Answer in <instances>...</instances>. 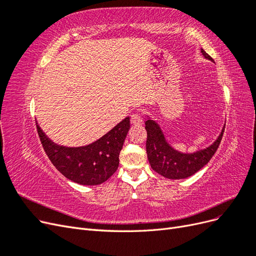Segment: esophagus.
<instances>
[{"mask_svg": "<svg viewBox=\"0 0 256 256\" xmlns=\"http://www.w3.org/2000/svg\"><path fill=\"white\" fill-rule=\"evenodd\" d=\"M130 122H131V125L140 126L143 124V118H142V116L140 115V113H134V114L131 115Z\"/></svg>", "mask_w": 256, "mask_h": 256, "instance_id": "1", "label": "esophagus"}]
</instances>
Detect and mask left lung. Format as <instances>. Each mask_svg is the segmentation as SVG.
<instances>
[{
	"label": "left lung",
	"mask_w": 256,
	"mask_h": 256,
	"mask_svg": "<svg viewBox=\"0 0 256 256\" xmlns=\"http://www.w3.org/2000/svg\"><path fill=\"white\" fill-rule=\"evenodd\" d=\"M200 52L205 58L214 62L203 49ZM224 128L226 125L223 126L221 134L212 145L196 152L184 154L174 150L166 142L158 124L150 118H147L145 122V129L147 131L146 152L152 168L168 180H182L196 174L208 164L218 150Z\"/></svg>",
	"instance_id": "8db88e82"
}]
</instances>
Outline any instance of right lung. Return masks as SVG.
Masks as SVG:
<instances>
[{"label": "right lung", "mask_w": 256, "mask_h": 256, "mask_svg": "<svg viewBox=\"0 0 256 256\" xmlns=\"http://www.w3.org/2000/svg\"><path fill=\"white\" fill-rule=\"evenodd\" d=\"M38 136L52 164L69 180L85 186L104 182L116 172L130 128L129 116L97 141L80 147L53 143L36 122Z\"/></svg>", "instance_id": "obj_1"}]
</instances>
